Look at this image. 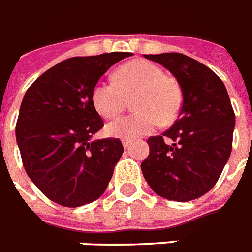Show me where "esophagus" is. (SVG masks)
Masks as SVG:
<instances>
[{
	"label": "esophagus",
	"mask_w": 252,
	"mask_h": 252,
	"mask_svg": "<svg viewBox=\"0 0 252 252\" xmlns=\"http://www.w3.org/2000/svg\"><path fill=\"white\" fill-rule=\"evenodd\" d=\"M122 142H123V146H124V148H128L132 141H130L129 138H122Z\"/></svg>",
	"instance_id": "esophagus-1"
}]
</instances>
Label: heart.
<instances>
[{"label":"heart","mask_w":252,"mask_h":252,"mask_svg":"<svg viewBox=\"0 0 252 252\" xmlns=\"http://www.w3.org/2000/svg\"><path fill=\"white\" fill-rule=\"evenodd\" d=\"M137 112L110 123L106 132L112 137L136 138L153 132L159 124H170L179 115L183 93L179 82L166 76L158 65L136 59L115 72L114 81H98L91 90V102L100 116L114 119L133 98Z\"/></svg>","instance_id":"1"}]
</instances>
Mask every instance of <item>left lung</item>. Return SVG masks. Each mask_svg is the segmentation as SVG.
I'll return each mask as SVG.
<instances>
[{
	"mask_svg": "<svg viewBox=\"0 0 252 252\" xmlns=\"http://www.w3.org/2000/svg\"><path fill=\"white\" fill-rule=\"evenodd\" d=\"M174 74L183 93L179 119L148 138L141 170L157 195L179 203L195 200L217 183L233 148L234 110L213 70L183 53L144 55Z\"/></svg>",
	"mask_w": 252,
	"mask_h": 252,
	"instance_id": "obj_1",
	"label": "left lung"
}]
</instances>
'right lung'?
<instances>
[{
  "label": "right lung",
  "mask_w": 252,
  "mask_h": 252,
  "mask_svg": "<svg viewBox=\"0 0 252 252\" xmlns=\"http://www.w3.org/2000/svg\"><path fill=\"white\" fill-rule=\"evenodd\" d=\"M130 52L70 57L27 89L15 136L27 175L43 195L63 207L99 199L124 148L119 138L91 141L103 126L91 102L99 78Z\"/></svg>",
  "instance_id": "right-lung-1"
}]
</instances>
